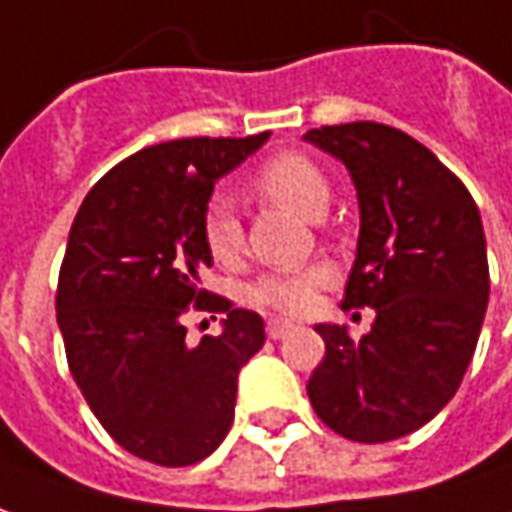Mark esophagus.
Returning a JSON list of instances; mask_svg holds the SVG:
<instances>
[{"label": "esophagus", "mask_w": 512, "mask_h": 512, "mask_svg": "<svg viewBox=\"0 0 512 512\" xmlns=\"http://www.w3.org/2000/svg\"><path fill=\"white\" fill-rule=\"evenodd\" d=\"M297 325L294 322H285V319H269L266 322V333H269V339H285L288 333H294Z\"/></svg>", "instance_id": "esophagus-1"}]
</instances>
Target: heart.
<instances>
[{
  "instance_id": "b5f03b06",
  "label": "heart",
  "mask_w": 512,
  "mask_h": 512,
  "mask_svg": "<svg viewBox=\"0 0 512 512\" xmlns=\"http://www.w3.org/2000/svg\"><path fill=\"white\" fill-rule=\"evenodd\" d=\"M252 190L280 204L285 210L297 212L302 218H322L330 204V182L305 154H280L260 165L252 176ZM204 243L218 263L238 260L243 246V229L235 210L224 198H212L204 210ZM333 280L328 266H308V269L274 271L260 277L252 288V300L263 308L280 311V314H305L316 300V291Z\"/></svg>"
}]
</instances>
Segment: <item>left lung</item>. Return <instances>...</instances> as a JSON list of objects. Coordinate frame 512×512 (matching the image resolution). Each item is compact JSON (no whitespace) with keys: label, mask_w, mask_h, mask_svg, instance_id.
<instances>
[{"label":"left lung","mask_w":512,"mask_h":512,"mask_svg":"<svg viewBox=\"0 0 512 512\" xmlns=\"http://www.w3.org/2000/svg\"><path fill=\"white\" fill-rule=\"evenodd\" d=\"M302 139L350 170L361 229L344 308H375L361 342L316 325L325 358L308 398L336 434L389 443L426 426L474 358L490 294L482 218L465 184L392 125H322Z\"/></svg>","instance_id":"obj_1"}]
</instances>
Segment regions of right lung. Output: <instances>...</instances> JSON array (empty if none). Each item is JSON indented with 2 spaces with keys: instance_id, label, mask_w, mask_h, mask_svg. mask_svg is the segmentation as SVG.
<instances>
[{
  "instance_id": "right-lung-1",
  "label": "right lung",
  "mask_w": 512,
  "mask_h": 512,
  "mask_svg": "<svg viewBox=\"0 0 512 512\" xmlns=\"http://www.w3.org/2000/svg\"><path fill=\"white\" fill-rule=\"evenodd\" d=\"M269 139L159 142L100 179L72 221L55 314L66 361L100 426L139 460L182 468L210 457L235 417L238 373L266 342L255 311L201 288L212 255V187ZM227 313L221 337L186 344L183 316Z\"/></svg>"
}]
</instances>
